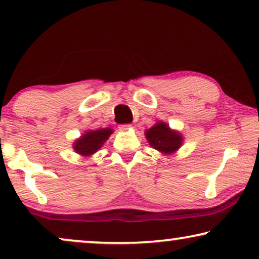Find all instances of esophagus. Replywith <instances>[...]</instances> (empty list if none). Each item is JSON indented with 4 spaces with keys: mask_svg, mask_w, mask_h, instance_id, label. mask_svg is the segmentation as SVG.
<instances>
[{
    "mask_svg": "<svg viewBox=\"0 0 259 259\" xmlns=\"http://www.w3.org/2000/svg\"><path fill=\"white\" fill-rule=\"evenodd\" d=\"M119 130L121 131V132H127V131L131 130V125H128V123H126V125H120Z\"/></svg>",
    "mask_w": 259,
    "mask_h": 259,
    "instance_id": "34e87169",
    "label": "esophagus"
}]
</instances>
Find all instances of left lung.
Returning <instances> with one entry per match:
<instances>
[{
	"mask_svg": "<svg viewBox=\"0 0 259 259\" xmlns=\"http://www.w3.org/2000/svg\"><path fill=\"white\" fill-rule=\"evenodd\" d=\"M145 137L151 147L165 155L176 153L184 143L182 133L172 130L164 121H157L151 128L145 131Z\"/></svg>",
	"mask_w": 259,
	"mask_h": 259,
	"instance_id": "1",
	"label": "left lung"
}]
</instances>
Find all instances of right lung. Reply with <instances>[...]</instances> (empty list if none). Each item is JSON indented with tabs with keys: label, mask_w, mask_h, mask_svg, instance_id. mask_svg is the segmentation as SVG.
<instances>
[{
	"label": "right lung",
	"mask_w": 259,
	"mask_h": 259,
	"mask_svg": "<svg viewBox=\"0 0 259 259\" xmlns=\"http://www.w3.org/2000/svg\"><path fill=\"white\" fill-rule=\"evenodd\" d=\"M114 132L109 127L100 130H88L84 132L82 136L73 143V148L77 154H80L81 157L88 158L92 157L95 152H98L102 147L111 134Z\"/></svg>",
	"instance_id": "1"
}]
</instances>
